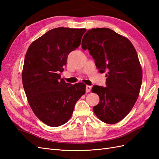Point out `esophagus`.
I'll return each mask as SVG.
<instances>
[{"label":"esophagus","instance_id":"obj_1","mask_svg":"<svg viewBox=\"0 0 159 159\" xmlns=\"http://www.w3.org/2000/svg\"><path fill=\"white\" fill-rule=\"evenodd\" d=\"M91 86H90V85H87L86 86V92L87 93H88V92H89V91H91Z\"/></svg>","mask_w":159,"mask_h":159}]
</instances>
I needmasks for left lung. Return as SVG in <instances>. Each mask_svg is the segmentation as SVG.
Segmentation results:
<instances>
[{"mask_svg":"<svg viewBox=\"0 0 159 159\" xmlns=\"http://www.w3.org/2000/svg\"><path fill=\"white\" fill-rule=\"evenodd\" d=\"M81 48L89 50L99 73L107 72V87L91 89L99 97L93 112L104 123H117L131 111L140 91L143 74L137 53L127 38L107 28L88 30Z\"/></svg>","mask_w":159,"mask_h":159,"instance_id":"obj_1","label":"left lung"}]
</instances>
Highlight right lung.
<instances>
[{"label":"right lung","instance_id":"right-lung-1","mask_svg":"<svg viewBox=\"0 0 159 159\" xmlns=\"http://www.w3.org/2000/svg\"><path fill=\"white\" fill-rule=\"evenodd\" d=\"M85 32V28H56L33 42L27 50L22 75L24 89L33 112L47 125L68 122L76 102L85 93V84L66 83L60 74Z\"/></svg>","mask_w":159,"mask_h":159}]
</instances>
